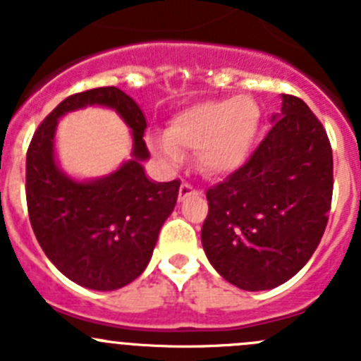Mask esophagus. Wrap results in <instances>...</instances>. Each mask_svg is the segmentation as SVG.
Listing matches in <instances>:
<instances>
[{
	"mask_svg": "<svg viewBox=\"0 0 361 361\" xmlns=\"http://www.w3.org/2000/svg\"><path fill=\"white\" fill-rule=\"evenodd\" d=\"M195 193H197L195 188L188 183H183L180 184V190H178V200L183 202L184 199H188V197H191V195H195Z\"/></svg>",
	"mask_w": 361,
	"mask_h": 361,
	"instance_id": "obj_1",
	"label": "esophagus"
}]
</instances>
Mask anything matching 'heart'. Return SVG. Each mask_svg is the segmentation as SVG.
I'll return each instance as SVG.
<instances>
[{
    "label": "heart",
    "mask_w": 361,
    "mask_h": 361,
    "mask_svg": "<svg viewBox=\"0 0 361 361\" xmlns=\"http://www.w3.org/2000/svg\"><path fill=\"white\" fill-rule=\"evenodd\" d=\"M260 124V108L250 97L191 104L171 119L166 135L148 137L155 157L178 166L184 153H197V166L212 177L238 170L250 157Z\"/></svg>",
    "instance_id": "b5f03b06"
}]
</instances>
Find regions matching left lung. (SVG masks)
Returning <instances> with one entry per match:
<instances>
[{"mask_svg": "<svg viewBox=\"0 0 361 361\" xmlns=\"http://www.w3.org/2000/svg\"><path fill=\"white\" fill-rule=\"evenodd\" d=\"M206 199L200 238L222 279L244 291L293 279L320 244L333 199V149L307 104L283 94L266 139Z\"/></svg>", "mask_w": 361, "mask_h": 361, "instance_id": "left-lung-1", "label": "left lung"}]
</instances>
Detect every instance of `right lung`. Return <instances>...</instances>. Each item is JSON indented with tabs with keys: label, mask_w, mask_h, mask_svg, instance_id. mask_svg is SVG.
I'll list each match as a JSON object with an SVG mask.
<instances>
[{
	"label": "right lung",
	"mask_w": 361,
	"mask_h": 361,
	"mask_svg": "<svg viewBox=\"0 0 361 361\" xmlns=\"http://www.w3.org/2000/svg\"><path fill=\"white\" fill-rule=\"evenodd\" d=\"M116 109L133 130V159L94 181L68 178L55 161L56 121L86 106ZM146 119L116 86L73 94L37 126L27 152V206L41 250L66 279L95 291L124 288L152 258L159 231L177 204L180 180H149L142 161Z\"/></svg>",
	"instance_id": "right-lung-1"
}]
</instances>
